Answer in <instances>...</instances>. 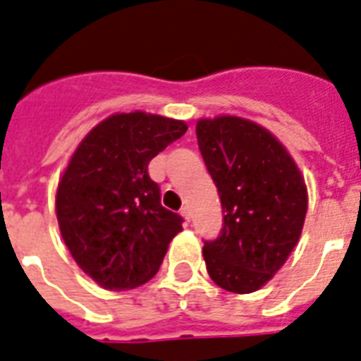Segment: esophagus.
Returning <instances> with one entry per match:
<instances>
[{"instance_id": "obj_1", "label": "esophagus", "mask_w": 361, "mask_h": 361, "mask_svg": "<svg viewBox=\"0 0 361 361\" xmlns=\"http://www.w3.org/2000/svg\"><path fill=\"white\" fill-rule=\"evenodd\" d=\"M181 216H183L185 221H190V216H192V211H190L189 206L181 207Z\"/></svg>"}]
</instances>
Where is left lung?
Masks as SVG:
<instances>
[{"label": "left lung", "mask_w": 361, "mask_h": 361, "mask_svg": "<svg viewBox=\"0 0 361 361\" xmlns=\"http://www.w3.org/2000/svg\"><path fill=\"white\" fill-rule=\"evenodd\" d=\"M196 139L224 213L219 237L204 243L207 272L226 291H257L300 239L304 178L282 142L250 120L202 118Z\"/></svg>", "instance_id": "obj_1"}]
</instances>
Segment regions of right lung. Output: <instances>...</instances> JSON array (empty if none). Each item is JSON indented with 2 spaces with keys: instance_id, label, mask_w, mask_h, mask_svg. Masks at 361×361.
I'll list each match as a JSON object with an SVG mask.
<instances>
[{
  "instance_id": "add662e5",
  "label": "right lung",
  "mask_w": 361,
  "mask_h": 361,
  "mask_svg": "<svg viewBox=\"0 0 361 361\" xmlns=\"http://www.w3.org/2000/svg\"><path fill=\"white\" fill-rule=\"evenodd\" d=\"M187 131L181 120L116 113L81 142L59 181V228L81 271L111 291L155 276L181 219L161 206L148 163Z\"/></svg>"
}]
</instances>
